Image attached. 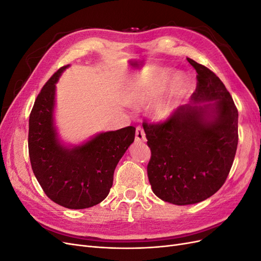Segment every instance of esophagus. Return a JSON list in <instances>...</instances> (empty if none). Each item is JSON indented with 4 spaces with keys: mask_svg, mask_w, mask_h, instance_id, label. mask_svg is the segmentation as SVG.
I'll return each instance as SVG.
<instances>
[{
    "mask_svg": "<svg viewBox=\"0 0 261 261\" xmlns=\"http://www.w3.org/2000/svg\"><path fill=\"white\" fill-rule=\"evenodd\" d=\"M135 140L138 141V143H144V141H146V134H145L144 129L140 127V126H138V127L136 128Z\"/></svg>",
    "mask_w": 261,
    "mask_h": 261,
    "instance_id": "obj_1",
    "label": "esophagus"
}]
</instances>
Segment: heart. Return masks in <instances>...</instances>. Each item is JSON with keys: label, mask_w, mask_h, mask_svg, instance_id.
Returning a JSON list of instances; mask_svg holds the SVG:
<instances>
[{"label": "heart", "mask_w": 261, "mask_h": 261, "mask_svg": "<svg viewBox=\"0 0 261 261\" xmlns=\"http://www.w3.org/2000/svg\"><path fill=\"white\" fill-rule=\"evenodd\" d=\"M168 70L144 74L130 84V98L137 106H145L152 102L167 85ZM188 89V80L184 74H175L168 85L165 96L156 102L153 116L158 121H164L175 111Z\"/></svg>", "instance_id": "obj_1"}]
</instances>
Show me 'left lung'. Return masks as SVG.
Masks as SVG:
<instances>
[{
    "label": "left lung",
    "instance_id": "obj_1",
    "mask_svg": "<svg viewBox=\"0 0 261 261\" xmlns=\"http://www.w3.org/2000/svg\"><path fill=\"white\" fill-rule=\"evenodd\" d=\"M187 61L197 72L191 103L162 123H143L151 150L147 172L152 192L178 206L200 202L222 187L239 143V112L230 92L209 68Z\"/></svg>",
    "mask_w": 261,
    "mask_h": 261
}]
</instances>
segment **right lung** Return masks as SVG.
<instances>
[{
    "instance_id": "add662e5",
    "label": "right lung",
    "mask_w": 261,
    "mask_h": 261,
    "mask_svg": "<svg viewBox=\"0 0 261 261\" xmlns=\"http://www.w3.org/2000/svg\"><path fill=\"white\" fill-rule=\"evenodd\" d=\"M69 65L61 67L43 86L29 116L28 149L31 168L43 192L68 209L100 203L113 185L118 161L134 143V126L100 133L86 143L61 144L54 126L55 84Z\"/></svg>"
}]
</instances>
